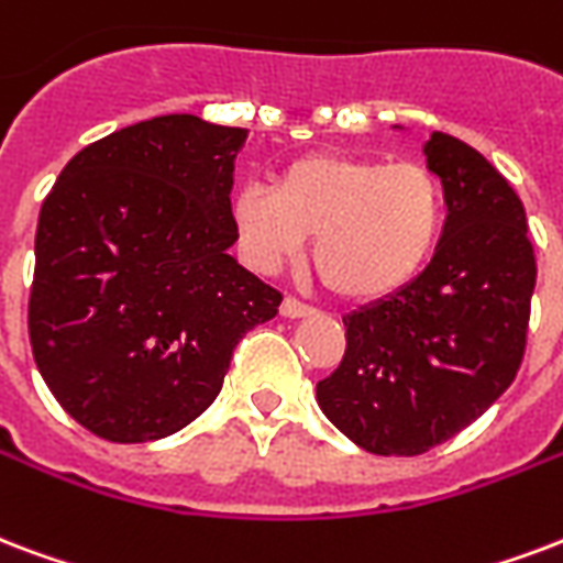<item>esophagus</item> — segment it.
<instances>
[{"mask_svg":"<svg viewBox=\"0 0 563 563\" xmlns=\"http://www.w3.org/2000/svg\"><path fill=\"white\" fill-rule=\"evenodd\" d=\"M280 312L286 316V319H303V316H312L316 310H312L310 303H303V300L286 295V298H283V303H280Z\"/></svg>","mask_w":563,"mask_h":563,"instance_id":"esophagus-1","label":"esophagus"}]
</instances>
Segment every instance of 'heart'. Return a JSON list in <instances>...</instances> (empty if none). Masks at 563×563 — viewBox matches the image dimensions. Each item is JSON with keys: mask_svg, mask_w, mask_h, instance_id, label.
<instances>
[{"mask_svg": "<svg viewBox=\"0 0 563 563\" xmlns=\"http://www.w3.org/2000/svg\"><path fill=\"white\" fill-rule=\"evenodd\" d=\"M233 221L256 268L277 272L298 260L312 235V263L333 295L380 300L434 260L445 188L419 162L312 153L283 167L274 188H239Z\"/></svg>", "mask_w": 563, "mask_h": 563, "instance_id": "1", "label": "heart"}]
</instances>
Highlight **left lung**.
I'll list each match as a JSON object with an SVG mask.
<instances>
[{"instance_id":"obj_1","label":"left lung","mask_w":563,"mask_h":563,"mask_svg":"<svg viewBox=\"0 0 563 563\" xmlns=\"http://www.w3.org/2000/svg\"><path fill=\"white\" fill-rule=\"evenodd\" d=\"M445 230L407 289L345 316V354L316 396L351 443L413 457L452 440L510 386L526 354L538 280L526 209L508 179L454 135L434 132Z\"/></svg>"}]
</instances>
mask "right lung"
I'll use <instances>...</instances> for the list:
<instances>
[{
    "label": "right lung",
    "instance_id": "1",
    "mask_svg": "<svg viewBox=\"0 0 563 563\" xmlns=\"http://www.w3.org/2000/svg\"><path fill=\"white\" fill-rule=\"evenodd\" d=\"M244 129L162 114L64 165L34 233L29 342L58 405L109 443L186 428L239 339L283 295L235 263L230 191Z\"/></svg>",
    "mask_w": 563,
    "mask_h": 563
}]
</instances>
